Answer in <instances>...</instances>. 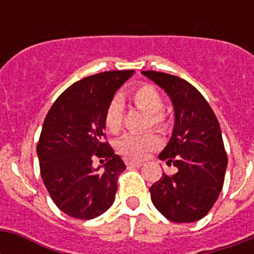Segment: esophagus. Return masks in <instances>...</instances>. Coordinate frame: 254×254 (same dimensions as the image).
I'll return each instance as SVG.
<instances>
[{
    "mask_svg": "<svg viewBox=\"0 0 254 254\" xmlns=\"http://www.w3.org/2000/svg\"><path fill=\"white\" fill-rule=\"evenodd\" d=\"M127 166L129 167H141L142 166V162H135V161H127Z\"/></svg>",
    "mask_w": 254,
    "mask_h": 254,
    "instance_id": "1",
    "label": "esophagus"
}]
</instances>
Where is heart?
Segmentation results:
<instances>
[{
  "label": "heart",
  "instance_id": "heart-1",
  "mask_svg": "<svg viewBox=\"0 0 254 254\" xmlns=\"http://www.w3.org/2000/svg\"><path fill=\"white\" fill-rule=\"evenodd\" d=\"M129 99L137 109L146 113V127H155L161 131L167 130L169 120L163 113V97L158 89L150 84H141L127 92ZM124 105L120 99H113L107 105L104 113V124L111 133H117L123 127ZM161 146V138L153 131L142 134H127L120 139L117 149L129 159H142L149 153Z\"/></svg>",
  "mask_w": 254,
  "mask_h": 254
}]
</instances>
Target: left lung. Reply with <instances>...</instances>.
Returning <instances> with one entry per match:
<instances>
[{
	"mask_svg": "<svg viewBox=\"0 0 254 254\" xmlns=\"http://www.w3.org/2000/svg\"><path fill=\"white\" fill-rule=\"evenodd\" d=\"M142 73L169 95L175 115L171 138L158 157L178 170L151 186V201L171 221L200 220L220 195L228 165L219 121L189 81L157 71Z\"/></svg>",
	"mask_w": 254,
	"mask_h": 254,
	"instance_id": "left-lung-1",
	"label": "left lung"
}]
</instances>
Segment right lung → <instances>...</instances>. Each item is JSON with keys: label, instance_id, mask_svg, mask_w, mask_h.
I'll use <instances>...</instances> for the list:
<instances>
[{"label": "right lung", "instance_id": "add662e5", "mask_svg": "<svg viewBox=\"0 0 254 254\" xmlns=\"http://www.w3.org/2000/svg\"><path fill=\"white\" fill-rule=\"evenodd\" d=\"M134 71H108L84 77L62 93L46 116L37 154L41 175L58 208L89 220L115 201L125 163L105 141L104 113L116 91ZM95 156L107 162L93 167Z\"/></svg>", "mask_w": 254, "mask_h": 254}]
</instances>
